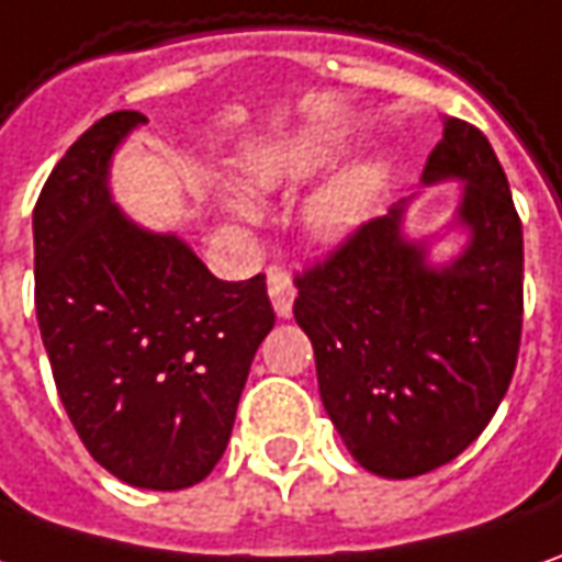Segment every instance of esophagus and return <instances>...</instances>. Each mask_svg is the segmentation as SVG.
Instances as JSON below:
<instances>
[{
  "instance_id": "34e87169",
  "label": "esophagus",
  "mask_w": 562,
  "mask_h": 562,
  "mask_svg": "<svg viewBox=\"0 0 562 562\" xmlns=\"http://www.w3.org/2000/svg\"><path fill=\"white\" fill-rule=\"evenodd\" d=\"M267 295L273 301V311L280 319L292 316V304H295V285L289 280V273H282L280 267L267 270Z\"/></svg>"
}]
</instances>
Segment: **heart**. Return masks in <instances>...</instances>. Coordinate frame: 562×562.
I'll return each mask as SVG.
<instances>
[{"label": "heart", "instance_id": "heart-1", "mask_svg": "<svg viewBox=\"0 0 562 562\" xmlns=\"http://www.w3.org/2000/svg\"><path fill=\"white\" fill-rule=\"evenodd\" d=\"M350 135L335 122H304L292 132L255 140L243 153V175L255 193H292L307 187L341 159ZM387 181L384 159H360L304 202V231L323 246H341L369 224ZM231 209L246 221H258L261 209L249 193L233 190Z\"/></svg>", "mask_w": 562, "mask_h": 562}]
</instances>
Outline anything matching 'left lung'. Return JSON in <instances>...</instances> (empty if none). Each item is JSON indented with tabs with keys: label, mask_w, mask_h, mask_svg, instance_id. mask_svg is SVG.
<instances>
[{
	"label": "left lung",
	"mask_w": 562,
	"mask_h": 562,
	"mask_svg": "<svg viewBox=\"0 0 562 562\" xmlns=\"http://www.w3.org/2000/svg\"><path fill=\"white\" fill-rule=\"evenodd\" d=\"M458 187L440 231L409 236L412 202L353 233L297 280L319 396L347 452L387 480L437 471L505 400L522 329V227L505 169L480 128L442 120L422 187ZM452 232L465 246L432 249Z\"/></svg>",
	"instance_id": "8db88e82"
}]
</instances>
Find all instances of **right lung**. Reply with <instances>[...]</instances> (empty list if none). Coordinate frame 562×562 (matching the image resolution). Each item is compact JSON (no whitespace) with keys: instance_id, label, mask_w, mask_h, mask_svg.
I'll return each mask as SVG.
<instances>
[{"instance_id":"obj_1","label":"right lung","mask_w":562,"mask_h":562,"mask_svg":"<svg viewBox=\"0 0 562 562\" xmlns=\"http://www.w3.org/2000/svg\"><path fill=\"white\" fill-rule=\"evenodd\" d=\"M140 125L137 110L98 120L42 187L36 319L91 458L128 486L175 492L224 456L273 307L261 273L217 280L178 233L122 212L110 169Z\"/></svg>"}]
</instances>
